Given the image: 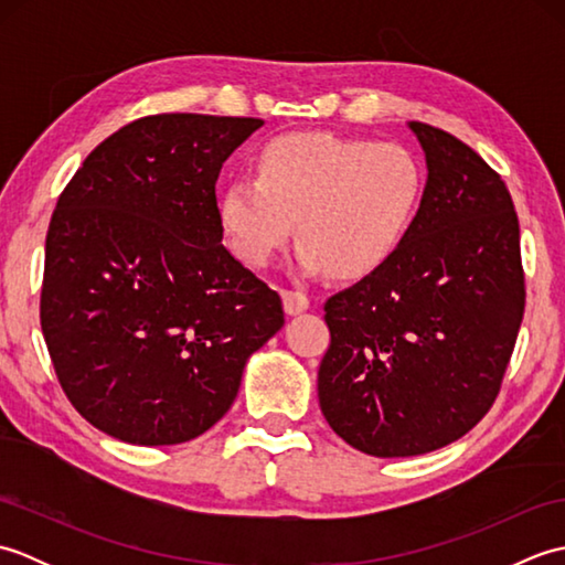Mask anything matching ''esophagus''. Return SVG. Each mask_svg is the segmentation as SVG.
Listing matches in <instances>:
<instances>
[{
	"mask_svg": "<svg viewBox=\"0 0 565 565\" xmlns=\"http://www.w3.org/2000/svg\"><path fill=\"white\" fill-rule=\"evenodd\" d=\"M281 296H284V310H286V313H289V316L303 313V310H308V306H310L308 296H306L303 291L284 289V291H281Z\"/></svg>",
	"mask_w": 565,
	"mask_h": 565,
	"instance_id": "obj_1",
	"label": "esophagus"
}]
</instances>
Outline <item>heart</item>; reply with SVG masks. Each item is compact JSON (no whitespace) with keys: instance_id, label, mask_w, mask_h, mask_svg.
<instances>
[{"instance_id":"1","label":"heart","mask_w":565,"mask_h":565,"mask_svg":"<svg viewBox=\"0 0 565 565\" xmlns=\"http://www.w3.org/2000/svg\"><path fill=\"white\" fill-rule=\"evenodd\" d=\"M425 199L415 154L393 142L289 134L257 154V177L237 174L218 196L227 245L267 267L294 233L303 271L364 279L405 243Z\"/></svg>"}]
</instances>
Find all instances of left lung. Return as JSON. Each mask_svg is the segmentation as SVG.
Returning <instances> with one entry per match:
<instances>
[{"mask_svg": "<svg viewBox=\"0 0 565 565\" xmlns=\"http://www.w3.org/2000/svg\"><path fill=\"white\" fill-rule=\"evenodd\" d=\"M427 186L401 249L328 298L320 411L354 449L393 459L463 437L493 407L524 316L520 221L481 154L413 121Z\"/></svg>", "mask_w": 565, "mask_h": 565, "instance_id": "8db88e82", "label": "left lung"}]
</instances>
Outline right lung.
<instances>
[{"mask_svg":"<svg viewBox=\"0 0 565 565\" xmlns=\"http://www.w3.org/2000/svg\"><path fill=\"white\" fill-rule=\"evenodd\" d=\"M262 118L152 114L82 162L45 235L41 330L75 411L128 444H182L233 405L281 296L223 247L215 182Z\"/></svg>","mask_w":565,"mask_h":565,"instance_id":"right-lung-1","label":"right lung"}]
</instances>
